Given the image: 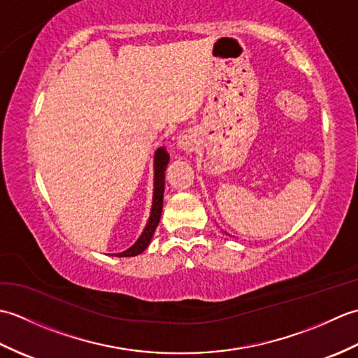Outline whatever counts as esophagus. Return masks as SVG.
Segmentation results:
<instances>
[{
  "label": "esophagus",
  "instance_id": "34e87169",
  "mask_svg": "<svg viewBox=\"0 0 358 358\" xmlns=\"http://www.w3.org/2000/svg\"><path fill=\"white\" fill-rule=\"evenodd\" d=\"M194 136L191 132H183L178 136V146L183 150H192L194 149Z\"/></svg>",
  "mask_w": 358,
  "mask_h": 358
}]
</instances>
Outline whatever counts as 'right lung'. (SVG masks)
Listing matches in <instances>:
<instances>
[{
    "mask_svg": "<svg viewBox=\"0 0 358 358\" xmlns=\"http://www.w3.org/2000/svg\"><path fill=\"white\" fill-rule=\"evenodd\" d=\"M167 163H169V154H167L164 148H158L154 158V199H152V209L149 222L144 227L140 238L136 240L134 245L126 249L124 252L117 254V257H135L141 254L144 249L149 246V243L154 237V232L159 223V217H162L163 210V194H164V172Z\"/></svg>",
    "mask_w": 358,
    "mask_h": 358,
    "instance_id": "1",
    "label": "right lung"
}]
</instances>
